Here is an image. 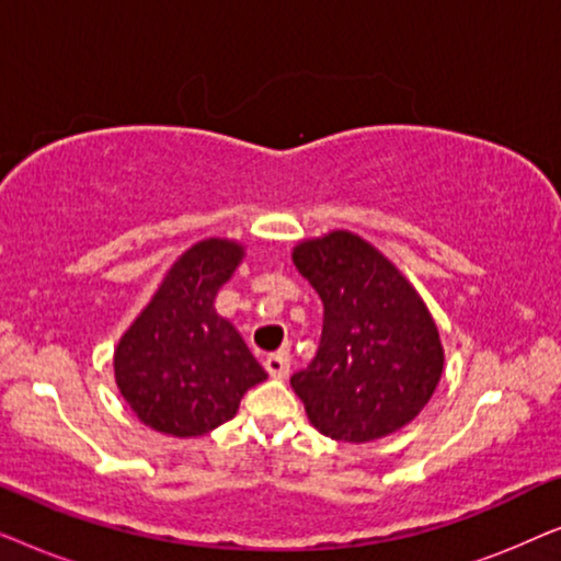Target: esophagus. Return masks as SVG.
Segmentation results:
<instances>
[{"instance_id": "esophagus-1", "label": "esophagus", "mask_w": 561, "mask_h": 561, "mask_svg": "<svg viewBox=\"0 0 561 561\" xmlns=\"http://www.w3.org/2000/svg\"><path fill=\"white\" fill-rule=\"evenodd\" d=\"M265 370L271 378H286L290 370V359L286 352H273V355L265 357Z\"/></svg>"}]
</instances>
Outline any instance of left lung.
<instances>
[{"instance_id":"obj_1","label":"left lung","mask_w":561,"mask_h":561,"mask_svg":"<svg viewBox=\"0 0 561 561\" xmlns=\"http://www.w3.org/2000/svg\"><path fill=\"white\" fill-rule=\"evenodd\" d=\"M294 263L324 304L317 357L290 378L306 416L336 442L398 432L444 370L426 304L382 252L344 229L298 242Z\"/></svg>"}]
</instances>
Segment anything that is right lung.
Returning <instances> with one entry per match:
<instances>
[{"label":"right lung","instance_id":"obj_1","mask_svg":"<svg viewBox=\"0 0 561 561\" xmlns=\"http://www.w3.org/2000/svg\"><path fill=\"white\" fill-rule=\"evenodd\" d=\"M242 257L244 248L232 240L196 242L122 334L114 378L145 426L181 439L202 436L232 419L242 396L267 378L240 332L214 309Z\"/></svg>","mask_w":561,"mask_h":561}]
</instances>
